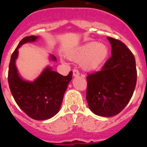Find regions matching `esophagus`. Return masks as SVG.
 <instances>
[{"instance_id": "esophagus-1", "label": "esophagus", "mask_w": 147, "mask_h": 147, "mask_svg": "<svg viewBox=\"0 0 147 147\" xmlns=\"http://www.w3.org/2000/svg\"><path fill=\"white\" fill-rule=\"evenodd\" d=\"M73 76H79L80 75V71H78L77 69H76V68H74V69L73 70Z\"/></svg>"}]
</instances>
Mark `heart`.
<instances>
[{"mask_svg": "<svg viewBox=\"0 0 147 147\" xmlns=\"http://www.w3.org/2000/svg\"><path fill=\"white\" fill-rule=\"evenodd\" d=\"M108 52V48L105 44L90 42L82 45L69 56V58L76 62L83 60L82 63L83 68L92 71L99 67L107 57Z\"/></svg>", "mask_w": 147, "mask_h": 147, "instance_id": "1", "label": "heart"}]
</instances>
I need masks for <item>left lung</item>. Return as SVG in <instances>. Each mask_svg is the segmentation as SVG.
I'll return each mask as SVG.
<instances>
[{"label":"left lung","instance_id":"left-lung-1","mask_svg":"<svg viewBox=\"0 0 147 147\" xmlns=\"http://www.w3.org/2000/svg\"><path fill=\"white\" fill-rule=\"evenodd\" d=\"M112 56L102 70L88 74L86 98L96 115L110 117L127 106L135 90L137 70L134 56L124 42L107 37Z\"/></svg>","mask_w":147,"mask_h":147}]
</instances>
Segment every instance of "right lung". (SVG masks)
Returning <instances> with one entry per match:
<instances>
[{
    "mask_svg": "<svg viewBox=\"0 0 147 147\" xmlns=\"http://www.w3.org/2000/svg\"><path fill=\"white\" fill-rule=\"evenodd\" d=\"M36 36H28L21 40L12 53L8 72V82L11 95L20 109L35 120L51 119L59 112L67 85L72 80V71L62 76L47 67L33 82L24 81L19 76L15 59L20 45L37 40ZM51 59L56 60L54 56Z\"/></svg>",
    "mask_w": 147,
    "mask_h": 147,
    "instance_id": "add662e5",
    "label": "right lung"
}]
</instances>
